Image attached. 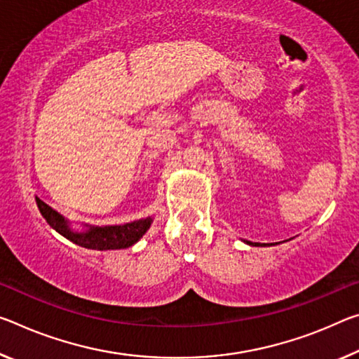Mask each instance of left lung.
I'll return each mask as SVG.
<instances>
[{
    "label": "left lung",
    "mask_w": 359,
    "mask_h": 359,
    "mask_svg": "<svg viewBox=\"0 0 359 359\" xmlns=\"http://www.w3.org/2000/svg\"><path fill=\"white\" fill-rule=\"evenodd\" d=\"M246 243H249V241H246ZM249 244H252V243H249Z\"/></svg>",
    "instance_id": "obj_1"
}]
</instances>
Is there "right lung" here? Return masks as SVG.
<instances>
[{
  "instance_id": "obj_1",
  "label": "right lung",
  "mask_w": 359,
  "mask_h": 359,
  "mask_svg": "<svg viewBox=\"0 0 359 359\" xmlns=\"http://www.w3.org/2000/svg\"><path fill=\"white\" fill-rule=\"evenodd\" d=\"M36 204L39 212L48 224L53 226L55 231H59L67 240L73 241L78 246L86 249H95V251H107V249H124L133 246L137 243L145 231L150 229L151 219H140L129 222L124 225H111V226H97V229H89L84 233H76L68 229L67 220L62 217L59 212L48 206L46 203L36 198Z\"/></svg>"
}]
</instances>
